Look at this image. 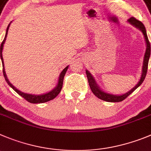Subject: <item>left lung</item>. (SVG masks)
<instances>
[{
    "mask_svg": "<svg viewBox=\"0 0 151 151\" xmlns=\"http://www.w3.org/2000/svg\"><path fill=\"white\" fill-rule=\"evenodd\" d=\"M128 22L129 23H130L131 24H133V26H135L136 27L139 28L141 31L143 33L144 36H145V39L146 44H147V48H146V52L145 54V57H144V63H143V68H142V77H141L140 80L139 82L138 83L137 85L134 87L133 88L130 90L129 91H128L127 93L124 94V95H110V94H107V93H105L104 91H103L102 90L100 89L99 87L97 86L96 83H95V80H94L92 76L91 75L89 72L88 71H86V76L87 79H88V82L89 84V86L91 88V91L93 92V94L95 95L96 97H98L99 99L103 100V101H107V102H121V101H124V99H126L128 96H129L130 94L133 92L141 84L143 83V81L145 80V78L146 77V74H147V67H148V62L149 59H150V42L148 40V38H147V33H146V29L145 27L144 26V24H142V22L139 21L138 19L135 18L134 17H131L130 18L128 19Z\"/></svg>",
    "mask_w": 151,
    "mask_h": 151,
    "instance_id": "1",
    "label": "left lung"
}]
</instances>
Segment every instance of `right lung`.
I'll return each mask as SVG.
<instances>
[{
  "label": "right lung",
  "instance_id": "obj_1",
  "mask_svg": "<svg viewBox=\"0 0 151 151\" xmlns=\"http://www.w3.org/2000/svg\"><path fill=\"white\" fill-rule=\"evenodd\" d=\"M10 25L9 24L7 27V29H6V35H5V38H4V41L2 42L1 45V50H0V54H1V61H2V64H3V74H4V77H5V80L6 81V83H8V85L11 87L12 88H13L14 91H16L18 93V95H21L22 98H24L28 102L31 103V104H41V103H45V102H47L49 101H51V100L54 99L57 95L60 94V91L62 90V88H63V80H64V77L66 71H67V69L68 68V66L65 68L63 70V71L60 74V77H59V82L57 86H56V88H54L53 90H52L51 91L48 93H46L45 95H29V94H26V93H23L22 91H20L19 90H18L17 88H15L9 82V80H8L7 77H6V72L5 70H4V60H3V57H2V50H3V47H4V44L5 42L6 39V36H7V33H8V29H9V27Z\"/></svg>",
  "mask_w": 151,
  "mask_h": 151
}]
</instances>
